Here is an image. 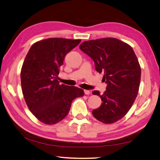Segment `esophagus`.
Listing matches in <instances>:
<instances>
[{
    "label": "esophagus",
    "instance_id": "34e87169",
    "mask_svg": "<svg viewBox=\"0 0 160 160\" xmlns=\"http://www.w3.org/2000/svg\"><path fill=\"white\" fill-rule=\"evenodd\" d=\"M84 92H85V94H87V95H88V94H90L91 92L90 90H84Z\"/></svg>",
    "mask_w": 160,
    "mask_h": 160
}]
</instances>
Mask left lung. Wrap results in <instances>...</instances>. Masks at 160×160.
Instances as JSON below:
<instances>
[{"label":"left lung","instance_id":"left-lung-1","mask_svg":"<svg viewBox=\"0 0 160 160\" xmlns=\"http://www.w3.org/2000/svg\"><path fill=\"white\" fill-rule=\"evenodd\" d=\"M80 48L92 58L107 84L104 94L92 92L102 102L92 115L104 123H115L128 112L138 93L141 69L137 56L131 46L116 38L84 42Z\"/></svg>","mask_w":160,"mask_h":160}]
</instances>
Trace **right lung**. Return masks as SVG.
<instances>
[{"label":"right lung","mask_w":160,"mask_h":160,"mask_svg":"<svg viewBox=\"0 0 160 160\" xmlns=\"http://www.w3.org/2000/svg\"><path fill=\"white\" fill-rule=\"evenodd\" d=\"M80 39L50 38L32 44L21 69V85L29 109L38 120L53 125L66 117L71 103L84 91L60 85L57 77L66 54Z\"/></svg>","instance_id":"obj_1"}]
</instances>
